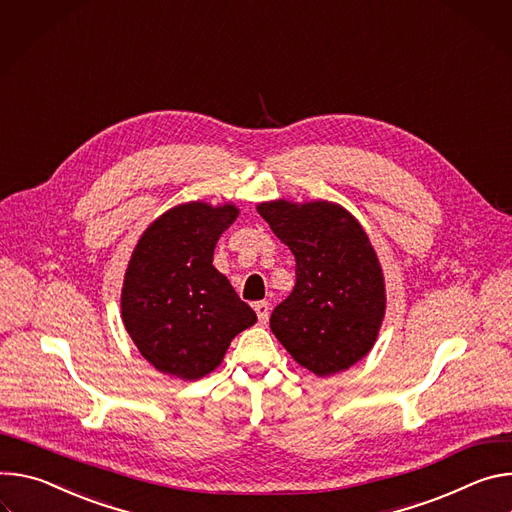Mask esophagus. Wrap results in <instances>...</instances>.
<instances>
[{
	"mask_svg": "<svg viewBox=\"0 0 512 512\" xmlns=\"http://www.w3.org/2000/svg\"><path fill=\"white\" fill-rule=\"evenodd\" d=\"M254 311H256V315H258V321H260V323H266L268 317H270V303H268V301H258V303L254 305Z\"/></svg>",
	"mask_w": 512,
	"mask_h": 512,
	"instance_id": "34e87169",
	"label": "esophagus"
}]
</instances>
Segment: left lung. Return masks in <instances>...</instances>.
Masks as SVG:
<instances>
[{
    "label": "left lung",
    "instance_id": "1",
    "mask_svg": "<svg viewBox=\"0 0 512 512\" xmlns=\"http://www.w3.org/2000/svg\"><path fill=\"white\" fill-rule=\"evenodd\" d=\"M297 260L293 293L270 315V329L315 376L360 362L386 313L384 272L360 221L333 201L274 199L256 205Z\"/></svg>",
    "mask_w": 512,
    "mask_h": 512
}]
</instances>
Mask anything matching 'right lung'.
I'll list each match as a JSON object with an SVG mask.
<instances>
[{"instance_id": "obj_1", "label": "right lung", "mask_w": 512, "mask_h": 512, "mask_svg": "<svg viewBox=\"0 0 512 512\" xmlns=\"http://www.w3.org/2000/svg\"><path fill=\"white\" fill-rule=\"evenodd\" d=\"M238 215L234 203H181L156 217L134 246L122 321L138 352L166 376H207L258 319L213 266L215 244Z\"/></svg>"}]
</instances>
